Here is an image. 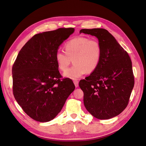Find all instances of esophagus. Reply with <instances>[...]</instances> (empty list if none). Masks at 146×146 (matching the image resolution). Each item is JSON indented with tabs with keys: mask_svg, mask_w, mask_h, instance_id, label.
<instances>
[{
	"mask_svg": "<svg viewBox=\"0 0 146 146\" xmlns=\"http://www.w3.org/2000/svg\"><path fill=\"white\" fill-rule=\"evenodd\" d=\"M74 85H75V86H76V88L78 86V81L75 80H74Z\"/></svg>",
	"mask_w": 146,
	"mask_h": 146,
	"instance_id": "34e87169",
	"label": "esophagus"
}]
</instances>
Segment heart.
Returning <instances> with one entry per match:
<instances>
[{
    "label": "heart",
    "mask_w": 146,
    "mask_h": 146,
    "mask_svg": "<svg viewBox=\"0 0 146 146\" xmlns=\"http://www.w3.org/2000/svg\"><path fill=\"white\" fill-rule=\"evenodd\" d=\"M102 58V47L96 39L77 37L64 45V52L58 50L55 61L61 70L68 68L71 60L74 65L63 73V76L72 80L80 78L86 72L91 73L98 68Z\"/></svg>",
    "instance_id": "1"
}]
</instances>
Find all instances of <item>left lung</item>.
Wrapping results in <instances>:
<instances>
[{
  "mask_svg": "<svg viewBox=\"0 0 146 146\" xmlns=\"http://www.w3.org/2000/svg\"><path fill=\"white\" fill-rule=\"evenodd\" d=\"M81 33L96 36L102 47L98 68L79 82L84 105L97 119H111L121 113L129 103L135 83L131 59L108 30L82 29Z\"/></svg>",
  "mask_w": 146,
  "mask_h": 146,
  "instance_id": "left-lung-1",
  "label": "left lung"
}]
</instances>
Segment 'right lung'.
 <instances>
[{"label":"right lung","mask_w":146,"mask_h":146,"mask_svg":"<svg viewBox=\"0 0 146 146\" xmlns=\"http://www.w3.org/2000/svg\"><path fill=\"white\" fill-rule=\"evenodd\" d=\"M74 31L60 28L34 35L21 48L13 66L15 98L35 121L54 119L75 90L71 79L60 80L55 61L58 47Z\"/></svg>","instance_id":"right-lung-1"}]
</instances>
